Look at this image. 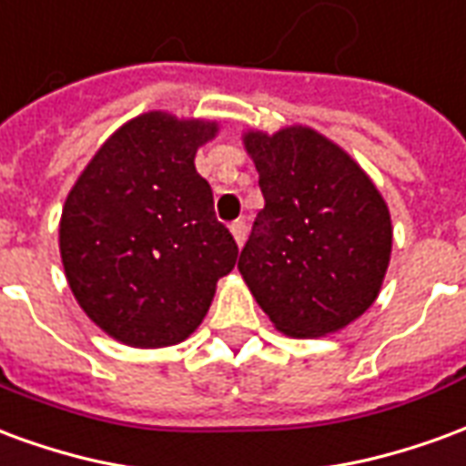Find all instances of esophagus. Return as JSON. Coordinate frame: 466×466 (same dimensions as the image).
<instances>
[{"label":"esophagus","instance_id":"34e87169","mask_svg":"<svg viewBox=\"0 0 466 466\" xmlns=\"http://www.w3.org/2000/svg\"><path fill=\"white\" fill-rule=\"evenodd\" d=\"M232 234H234V239H237V244L242 247L244 242H247V222L244 219H237V222H232Z\"/></svg>","mask_w":466,"mask_h":466}]
</instances>
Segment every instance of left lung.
<instances>
[{
    "instance_id": "1",
    "label": "left lung",
    "mask_w": 466,
    "mask_h": 466,
    "mask_svg": "<svg viewBox=\"0 0 466 466\" xmlns=\"http://www.w3.org/2000/svg\"><path fill=\"white\" fill-rule=\"evenodd\" d=\"M264 209L239 272L274 327L337 332L371 307L391 252L390 209L360 164L309 127L247 132Z\"/></svg>"
}]
</instances>
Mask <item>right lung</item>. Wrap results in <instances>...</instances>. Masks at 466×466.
I'll list each match as a JSON object with an SVG mask.
<instances>
[{
    "instance_id": "1",
    "label": "right lung",
    "mask_w": 466,
    "mask_h": 466,
    "mask_svg": "<svg viewBox=\"0 0 466 466\" xmlns=\"http://www.w3.org/2000/svg\"><path fill=\"white\" fill-rule=\"evenodd\" d=\"M217 124L149 112L116 129L66 197L59 249L86 317L132 347H169L202 324L239 247L194 157Z\"/></svg>"
}]
</instances>
